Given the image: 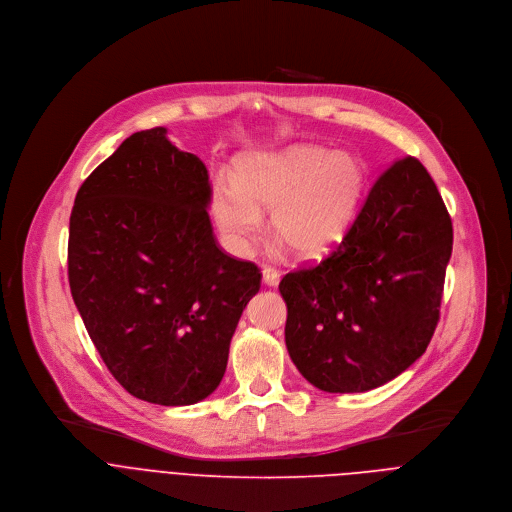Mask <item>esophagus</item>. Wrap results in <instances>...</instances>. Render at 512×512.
<instances>
[{
	"mask_svg": "<svg viewBox=\"0 0 512 512\" xmlns=\"http://www.w3.org/2000/svg\"><path fill=\"white\" fill-rule=\"evenodd\" d=\"M281 279V273L275 269V267H265L263 269V283L269 285V287H275Z\"/></svg>",
	"mask_w": 512,
	"mask_h": 512,
	"instance_id": "esophagus-1",
	"label": "esophagus"
}]
</instances>
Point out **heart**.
Wrapping results in <instances>:
<instances>
[{
    "instance_id": "heart-1",
    "label": "heart",
    "mask_w": 512,
    "mask_h": 512,
    "mask_svg": "<svg viewBox=\"0 0 512 512\" xmlns=\"http://www.w3.org/2000/svg\"><path fill=\"white\" fill-rule=\"evenodd\" d=\"M364 182L356 156L320 145H291L241 158L235 182L214 180L210 208L218 229L241 251L261 237V212L271 210L273 235L298 259H320L350 229Z\"/></svg>"
}]
</instances>
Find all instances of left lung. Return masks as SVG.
<instances>
[{
	"label": "left lung",
	"instance_id": "8db88e82",
	"mask_svg": "<svg viewBox=\"0 0 512 512\" xmlns=\"http://www.w3.org/2000/svg\"><path fill=\"white\" fill-rule=\"evenodd\" d=\"M452 218L435 182L407 156L373 184L342 243L287 273L285 346L326 393H364L407 371L440 320Z\"/></svg>",
	"mask_w": 512,
	"mask_h": 512
}]
</instances>
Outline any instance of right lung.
<instances>
[{"label":"right lung","mask_w":512,"mask_h":512,"mask_svg":"<svg viewBox=\"0 0 512 512\" xmlns=\"http://www.w3.org/2000/svg\"><path fill=\"white\" fill-rule=\"evenodd\" d=\"M208 170L166 127L129 135L79 188L68 229L70 294L117 383L166 407L223 381L259 267L223 253Z\"/></svg>","instance_id":"right-lung-1"}]
</instances>
